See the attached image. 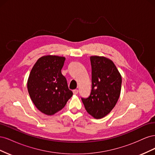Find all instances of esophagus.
Here are the masks:
<instances>
[{
  "instance_id": "esophagus-1",
  "label": "esophagus",
  "mask_w": 155,
  "mask_h": 155,
  "mask_svg": "<svg viewBox=\"0 0 155 155\" xmlns=\"http://www.w3.org/2000/svg\"><path fill=\"white\" fill-rule=\"evenodd\" d=\"M78 92H79L78 89H74V90H73V93L74 94H77Z\"/></svg>"
}]
</instances>
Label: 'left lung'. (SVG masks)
<instances>
[{"label": "left lung", "instance_id": "8db88e82", "mask_svg": "<svg viewBox=\"0 0 155 155\" xmlns=\"http://www.w3.org/2000/svg\"><path fill=\"white\" fill-rule=\"evenodd\" d=\"M92 90L88 97H81L86 110L94 118H104L112 110L121 92V76L111 60L91 56Z\"/></svg>", "mask_w": 155, "mask_h": 155}]
</instances>
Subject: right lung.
I'll use <instances>...</instances> for the list:
<instances>
[{"instance_id":"right-lung-1","label":"right lung","mask_w":155,"mask_h":155,"mask_svg":"<svg viewBox=\"0 0 155 155\" xmlns=\"http://www.w3.org/2000/svg\"><path fill=\"white\" fill-rule=\"evenodd\" d=\"M65 58L46 55L33 67L28 79L31 100L41 112L53 115L61 110L73 95L67 79L61 73Z\"/></svg>"}]
</instances>
